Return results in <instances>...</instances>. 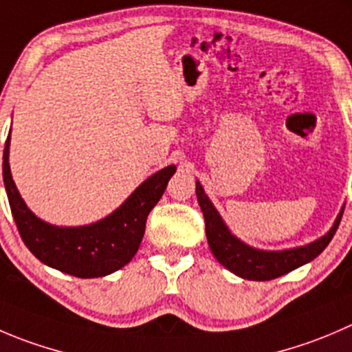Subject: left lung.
<instances>
[{"instance_id": "8db88e82", "label": "left lung", "mask_w": 352, "mask_h": 352, "mask_svg": "<svg viewBox=\"0 0 352 352\" xmlns=\"http://www.w3.org/2000/svg\"><path fill=\"white\" fill-rule=\"evenodd\" d=\"M196 194L197 203L204 214V221H206V237L211 252L232 274L248 278V280H272L315 259L332 241L344 213V210L340 211L329 234L311 244L285 249V251H259V249L245 245L228 232L199 182H196Z\"/></svg>"}]
</instances>
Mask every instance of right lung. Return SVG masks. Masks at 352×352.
<instances>
[{
	"label": "right lung",
	"instance_id": "obj_1",
	"mask_svg": "<svg viewBox=\"0 0 352 352\" xmlns=\"http://www.w3.org/2000/svg\"><path fill=\"white\" fill-rule=\"evenodd\" d=\"M10 135L3 153V180L23 244L37 259L80 278L104 277L125 267L141 245L148 214L175 173V165L142 182L117 211L85 227H54L36 217L16 190L8 165Z\"/></svg>",
	"mask_w": 352,
	"mask_h": 352
}]
</instances>
